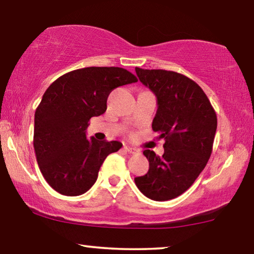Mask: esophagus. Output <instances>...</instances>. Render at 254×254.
Returning a JSON list of instances; mask_svg holds the SVG:
<instances>
[{"label": "esophagus", "instance_id": "1", "mask_svg": "<svg viewBox=\"0 0 254 254\" xmlns=\"http://www.w3.org/2000/svg\"><path fill=\"white\" fill-rule=\"evenodd\" d=\"M124 150H125V151H126V152L131 153V154L138 152V150H136L135 148H131V146H128V145H125V146H124Z\"/></svg>", "mask_w": 254, "mask_h": 254}]
</instances>
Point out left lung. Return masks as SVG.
<instances>
[{
    "mask_svg": "<svg viewBox=\"0 0 254 254\" xmlns=\"http://www.w3.org/2000/svg\"><path fill=\"white\" fill-rule=\"evenodd\" d=\"M139 81L157 97L152 130L165 139L161 157L150 150L145 175L135 185L150 199L170 200L188 190L211 157L218 119L203 89L188 76L166 69L135 67Z\"/></svg>",
    "mask_w": 254,
    "mask_h": 254,
    "instance_id": "8db88e82",
    "label": "left lung"
}]
</instances>
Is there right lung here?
Masks as SVG:
<instances>
[{
    "mask_svg": "<svg viewBox=\"0 0 254 254\" xmlns=\"http://www.w3.org/2000/svg\"><path fill=\"white\" fill-rule=\"evenodd\" d=\"M137 78L121 67H84L62 75L50 84L35 111L34 144L40 171L51 188L79 196L96 182L118 141L87 138L89 120L106 111L110 93Z\"/></svg>",
    "mask_w": 254,
    "mask_h": 254,
    "instance_id": "right-lung-1",
    "label": "right lung"
}]
</instances>
